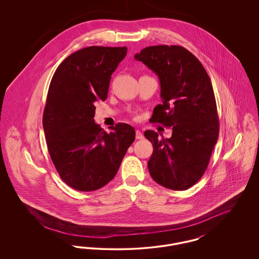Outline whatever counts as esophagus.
Masks as SVG:
<instances>
[{
    "label": "esophagus",
    "instance_id": "34e87169",
    "mask_svg": "<svg viewBox=\"0 0 259 259\" xmlns=\"http://www.w3.org/2000/svg\"><path fill=\"white\" fill-rule=\"evenodd\" d=\"M136 139L137 140H142L144 139V135L140 130H136Z\"/></svg>",
    "mask_w": 259,
    "mask_h": 259
}]
</instances>
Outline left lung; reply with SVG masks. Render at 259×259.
I'll use <instances>...</instances> for the list:
<instances>
[{
  "label": "left lung",
  "mask_w": 259,
  "mask_h": 259,
  "mask_svg": "<svg viewBox=\"0 0 259 259\" xmlns=\"http://www.w3.org/2000/svg\"><path fill=\"white\" fill-rule=\"evenodd\" d=\"M157 74L162 104L152 121L172 126V137L148 130L153 152L148 171L159 185L185 190L206 171L220 130L213 89L201 62L180 46L148 47L134 56Z\"/></svg>",
  "instance_id": "left-lung-1"
}]
</instances>
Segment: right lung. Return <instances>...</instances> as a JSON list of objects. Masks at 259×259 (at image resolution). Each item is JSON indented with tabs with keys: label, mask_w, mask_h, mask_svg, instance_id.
Segmentation results:
<instances>
[{
	"label": "right lung",
	"mask_w": 259,
	"mask_h": 259,
	"mask_svg": "<svg viewBox=\"0 0 259 259\" xmlns=\"http://www.w3.org/2000/svg\"><path fill=\"white\" fill-rule=\"evenodd\" d=\"M127 48L89 47L62 62L50 81L42 126L51 160L62 180L78 191L109 184L135 129L116 124L108 133L94 121L95 103L108 97L112 73Z\"/></svg>",
	"instance_id": "obj_1"
}]
</instances>
